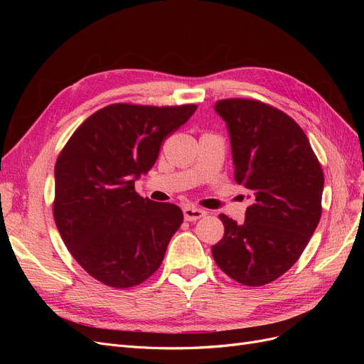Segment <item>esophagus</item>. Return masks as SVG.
Instances as JSON below:
<instances>
[{"label":"esophagus","mask_w":364,"mask_h":364,"mask_svg":"<svg viewBox=\"0 0 364 364\" xmlns=\"http://www.w3.org/2000/svg\"><path fill=\"white\" fill-rule=\"evenodd\" d=\"M205 215H206V211H203V209H199L196 206H185L183 208V217L186 222H196V220H199Z\"/></svg>","instance_id":"esophagus-1"}]
</instances>
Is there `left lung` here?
Segmentation results:
<instances>
[{
  "label": "left lung",
  "mask_w": 364,
  "mask_h": 364,
  "mask_svg": "<svg viewBox=\"0 0 364 364\" xmlns=\"http://www.w3.org/2000/svg\"><path fill=\"white\" fill-rule=\"evenodd\" d=\"M237 183L252 191L245 223L220 214L217 266L243 285L278 279L299 259L322 214L323 173L304 130L287 114L245 98L217 102Z\"/></svg>",
  "instance_id": "8db88e82"
}]
</instances>
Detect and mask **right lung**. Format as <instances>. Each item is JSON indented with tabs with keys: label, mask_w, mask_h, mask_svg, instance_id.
I'll list each match as a JSON object with an SVG mask.
<instances>
[{
	"label": "right lung",
	"mask_w": 364,
	"mask_h": 364,
	"mask_svg": "<svg viewBox=\"0 0 364 364\" xmlns=\"http://www.w3.org/2000/svg\"><path fill=\"white\" fill-rule=\"evenodd\" d=\"M196 109L106 106L85 119L60 151L54 222L74 259L97 281L129 289L159 269L183 214L173 203L142 199L135 181Z\"/></svg>",
	"instance_id": "right-lung-1"
}]
</instances>
